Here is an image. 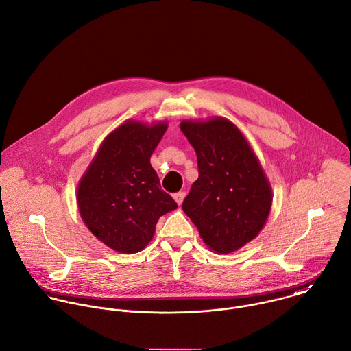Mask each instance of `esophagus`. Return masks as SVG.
<instances>
[{"label": "esophagus", "instance_id": "obj_1", "mask_svg": "<svg viewBox=\"0 0 351 351\" xmlns=\"http://www.w3.org/2000/svg\"><path fill=\"white\" fill-rule=\"evenodd\" d=\"M184 197H186V193H184V191H179V193H176V194L173 195V199L176 201V204H178V205H182V202H183Z\"/></svg>", "mask_w": 351, "mask_h": 351}]
</instances>
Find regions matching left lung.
Segmentation results:
<instances>
[{
  "label": "left lung",
  "mask_w": 351,
  "mask_h": 351,
  "mask_svg": "<svg viewBox=\"0 0 351 351\" xmlns=\"http://www.w3.org/2000/svg\"><path fill=\"white\" fill-rule=\"evenodd\" d=\"M180 130L197 153L199 173L183 212L210 250L237 252L268 220L274 199L269 180L249 141L228 119L182 120Z\"/></svg>",
  "instance_id": "1"
}]
</instances>
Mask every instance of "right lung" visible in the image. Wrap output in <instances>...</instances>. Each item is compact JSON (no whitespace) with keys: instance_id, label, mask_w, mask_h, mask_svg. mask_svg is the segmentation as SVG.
<instances>
[{"instance_id":"right-lung-1","label":"right lung","mask_w":351,"mask_h":351,"mask_svg":"<svg viewBox=\"0 0 351 351\" xmlns=\"http://www.w3.org/2000/svg\"><path fill=\"white\" fill-rule=\"evenodd\" d=\"M167 128V121H124L106 135L79 180L80 217L91 234L114 252L143 250L158 219L178 208L161 190L150 164Z\"/></svg>"}]
</instances>
